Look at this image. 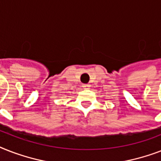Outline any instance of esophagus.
<instances>
[{
    "label": "esophagus",
    "mask_w": 161,
    "mask_h": 161,
    "mask_svg": "<svg viewBox=\"0 0 161 161\" xmlns=\"http://www.w3.org/2000/svg\"><path fill=\"white\" fill-rule=\"evenodd\" d=\"M89 87H90V85H89V84H83V88H85V89H88V88H89Z\"/></svg>",
    "instance_id": "1"
}]
</instances>
